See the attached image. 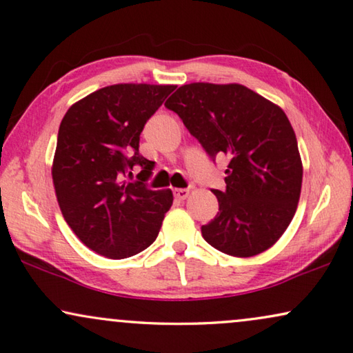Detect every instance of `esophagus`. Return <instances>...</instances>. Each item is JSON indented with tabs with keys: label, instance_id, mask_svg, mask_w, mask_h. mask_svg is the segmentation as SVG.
Masks as SVG:
<instances>
[{
	"label": "esophagus",
	"instance_id": "obj_1",
	"mask_svg": "<svg viewBox=\"0 0 353 353\" xmlns=\"http://www.w3.org/2000/svg\"><path fill=\"white\" fill-rule=\"evenodd\" d=\"M172 193H174V197L177 199V201H185L190 196V190L187 188H176L172 190Z\"/></svg>",
	"mask_w": 353,
	"mask_h": 353
}]
</instances>
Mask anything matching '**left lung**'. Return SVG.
<instances>
[{
    "mask_svg": "<svg viewBox=\"0 0 353 353\" xmlns=\"http://www.w3.org/2000/svg\"><path fill=\"white\" fill-rule=\"evenodd\" d=\"M211 159L230 157L223 191L213 190L219 213L202 236L238 258L270 248L298 208L303 162L285 112L238 83H190L165 101Z\"/></svg>",
    "mask_w": 353,
    "mask_h": 353,
    "instance_id": "8db88e82",
    "label": "left lung"
}]
</instances>
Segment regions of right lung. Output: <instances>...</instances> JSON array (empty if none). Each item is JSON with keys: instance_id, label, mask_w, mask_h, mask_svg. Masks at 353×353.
Wrapping results in <instances>:
<instances>
[{"instance_id": "obj_1", "label": "right lung", "mask_w": 353, "mask_h": 353, "mask_svg": "<svg viewBox=\"0 0 353 353\" xmlns=\"http://www.w3.org/2000/svg\"><path fill=\"white\" fill-rule=\"evenodd\" d=\"M174 85L120 83L101 88L63 117L52 181L63 217L88 248L125 259L156 241L171 190L152 191L146 181L154 162L140 156V132ZM139 181L128 183L132 168Z\"/></svg>"}]
</instances>
